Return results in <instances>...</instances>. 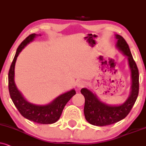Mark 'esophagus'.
I'll list each match as a JSON object with an SVG mask.
<instances>
[{"instance_id": "1", "label": "esophagus", "mask_w": 146, "mask_h": 146, "mask_svg": "<svg viewBox=\"0 0 146 146\" xmlns=\"http://www.w3.org/2000/svg\"><path fill=\"white\" fill-rule=\"evenodd\" d=\"M85 83L83 81H79L78 82H77V87H79V88H81V87H83V86H85Z\"/></svg>"}]
</instances>
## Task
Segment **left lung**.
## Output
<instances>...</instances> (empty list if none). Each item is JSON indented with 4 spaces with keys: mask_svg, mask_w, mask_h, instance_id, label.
Returning a JSON list of instances; mask_svg holds the SVG:
<instances>
[{
    "mask_svg": "<svg viewBox=\"0 0 146 146\" xmlns=\"http://www.w3.org/2000/svg\"><path fill=\"white\" fill-rule=\"evenodd\" d=\"M117 46L128 57L131 71V92L127 100L118 106H108L101 102L96 95L86 88H83L81 93L85 97L84 114L89 123L96 126H105L121 121L127 116L135 104L139 93V71L130 51L129 45L121 36L116 35Z\"/></svg>",
    "mask_w": 146,
    "mask_h": 146,
    "instance_id": "left-lung-1",
    "label": "left lung"
}]
</instances>
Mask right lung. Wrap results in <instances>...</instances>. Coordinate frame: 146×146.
Masks as SVG:
<instances>
[{"mask_svg":"<svg viewBox=\"0 0 146 146\" xmlns=\"http://www.w3.org/2000/svg\"><path fill=\"white\" fill-rule=\"evenodd\" d=\"M36 36V35L35 33L30 35L17 48L9 71V90L13 104L23 117L37 123L51 124L59 119L65 105L72 97L75 95L76 92L74 89H72L71 91L61 95L53 102L46 106H36L30 104L23 98L15 84V65L20 52L27 44L32 41Z\"/></svg>","mask_w":146,"mask_h":146,"instance_id":"obj_1","label":"right lung"}]
</instances>
